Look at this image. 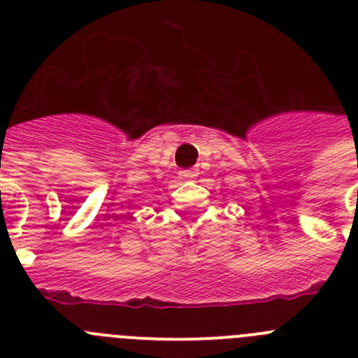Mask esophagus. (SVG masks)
Instances as JSON below:
<instances>
[{
  "mask_svg": "<svg viewBox=\"0 0 358 358\" xmlns=\"http://www.w3.org/2000/svg\"><path fill=\"white\" fill-rule=\"evenodd\" d=\"M199 169H189V170H181L179 172V179H182V181H193V179H196V176H199Z\"/></svg>",
  "mask_w": 358,
  "mask_h": 358,
  "instance_id": "esophagus-1",
  "label": "esophagus"
}]
</instances>
